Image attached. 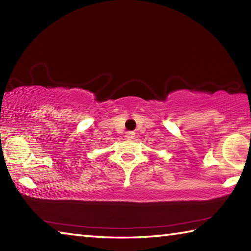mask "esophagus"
<instances>
[{
	"instance_id": "obj_1",
	"label": "esophagus",
	"mask_w": 251,
	"mask_h": 251,
	"mask_svg": "<svg viewBox=\"0 0 251 251\" xmlns=\"http://www.w3.org/2000/svg\"><path fill=\"white\" fill-rule=\"evenodd\" d=\"M125 137L130 141V139H133L135 137V133H134V131H127Z\"/></svg>"
}]
</instances>
